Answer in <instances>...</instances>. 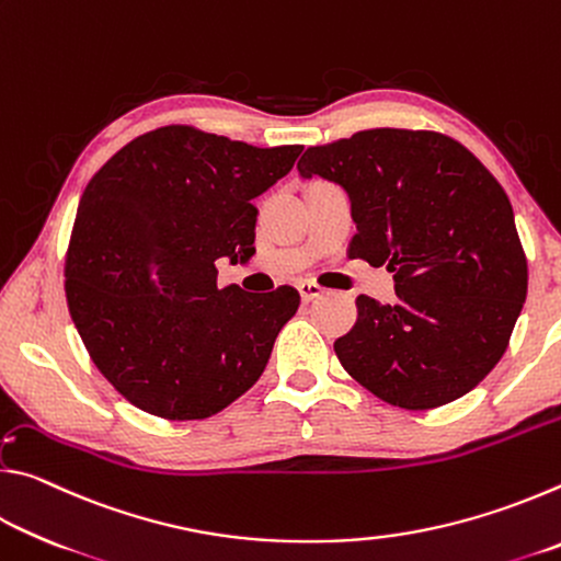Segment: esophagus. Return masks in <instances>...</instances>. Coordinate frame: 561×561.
Masks as SVG:
<instances>
[{
    "label": "esophagus",
    "mask_w": 561,
    "mask_h": 561,
    "mask_svg": "<svg viewBox=\"0 0 561 561\" xmlns=\"http://www.w3.org/2000/svg\"><path fill=\"white\" fill-rule=\"evenodd\" d=\"M297 289H299V294H301V299H304V301H311L314 297H319L321 291H324V289L319 287L317 282H301Z\"/></svg>",
    "instance_id": "34e87169"
}]
</instances>
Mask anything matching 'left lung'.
I'll list each match as a JSON object with an SVG mask.
<instances>
[{
  "instance_id": "left-lung-1",
  "label": "left lung",
  "mask_w": 561,
  "mask_h": 561,
  "mask_svg": "<svg viewBox=\"0 0 561 561\" xmlns=\"http://www.w3.org/2000/svg\"><path fill=\"white\" fill-rule=\"evenodd\" d=\"M351 197V260L393 272L396 304L360 294L334 341L351 378L381 401L428 411L470 393L505 354L527 297L510 197L468 148L435 130L371 128L299 160Z\"/></svg>"
}]
</instances>
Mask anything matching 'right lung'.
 I'll use <instances>...</instances> for the list:
<instances>
[{"mask_svg":"<svg viewBox=\"0 0 561 561\" xmlns=\"http://www.w3.org/2000/svg\"><path fill=\"white\" fill-rule=\"evenodd\" d=\"M301 150L165 126L133 138L83 190L66 301L93 364L140 411L203 421L257 383L299 291L220 289L215 262L252 257V201Z\"/></svg>","mask_w":561,"mask_h":561,"instance_id":"right-lung-1","label":"right lung"}]
</instances>
